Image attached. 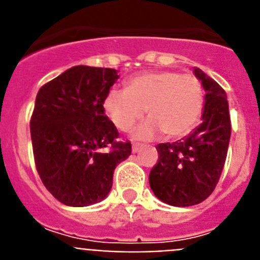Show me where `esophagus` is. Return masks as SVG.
<instances>
[{
    "instance_id": "esophagus-1",
    "label": "esophagus",
    "mask_w": 260,
    "mask_h": 260,
    "mask_svg": "<svg viewBox=\"0 0 260 260\" xmlns=\"http://www.w3.org/2000/svg\"><path fill=\"white\" fill-rule=\"evenodd\" d=\"M142 148H143V146H142V144H139V143H133L132 150H133V152H134V153L139 152V151H141Z\"/></svg>"
}]
</instances>
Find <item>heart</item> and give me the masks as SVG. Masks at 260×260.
<instances>
[{
	"label": "heart",
	"mask_w": 260,
	"mask_h": 260,
	"mask_svg": "<svg viewBox=\"0 0 260 260\" xmlns=\"http://www.w3.org/2000/svg\"><path fill=\"white\" fill-rule=\"evenodd\" d=\"M103 107L121 132H127L147 109L151 118L135 128L137 139L148 141L162 132L168 138H181L191 132L203 113L204 88L194 74L148 71L130 78L125 89H109Z\"/></svg>",
	"instance_id": "1"
}]
</instances>
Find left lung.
I'll list each match as a JSON object with an SVG mask.
<instances>
[{
    "instance_id": "obj_1",
    "label": "left lung",
    "mask_w": 260,
    "mask_h": 260,
    "mask_svg": "<svg viewBox=\"0 0 260 260\" xmlns=\"http://www.w3.org/2000/svg\"><path fill=\"white\" fill-rule=\"evenodd\" d=\"M206 89L202 122L189 137L157 144L158 158L150 172L153 194L176 207L207 199L221 176L231 139L226 93L201 69H194Z\"/></svg>"
}]
</instances>
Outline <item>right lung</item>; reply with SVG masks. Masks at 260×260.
Masks as SVG:
<instances>
[{
    "mask_svg": "<svg viewBox=\"0 0 260 260\" xmlns=\"http://www.w3.org/2000/svg\"><path fill=\"white\" fill-rule=\"evenodd\" d=\"M118 79L114 69L74 66L39 89L32 112V150L48 191L71 207L109 194L117 165L132 153L118 141L103 102Z\"/></svg>",
    "mask_w": 260,
    "mask_h": 260,
    "instance_id": "add662e5",
    "label": "right lung"
}]
</instances>
